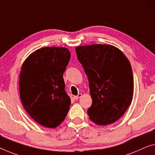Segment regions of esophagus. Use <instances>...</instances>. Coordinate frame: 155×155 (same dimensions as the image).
<instances>
[{
  "mask_svg": "<svg viewBox=\"0 0 155 155\" xmlns=\"http://www.w3.org/2000/svg\"><path fill=\"white\" fill-rule=\"evenodd\" d=\"M81 96H82V94H81V93H78V95H77V96H74V99L77 100H78V99H79V98L81 97Z\"/></svg>",
  "mask_w": 155,
  "mask_h": 155,
  "instance_id": "34e87169",
  "label": "esophagus"
}]
</instances>
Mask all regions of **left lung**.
I'll return each instance as SVG.
<instances>
[{
    "mask_svg": "<svg viewBox=\"0 0 155 155\" xmlns=\"http://www.w3.org/2000/svg\"><path fill=\"white\" fill-rule=\"evenodd\" d=\"M78 61L89 81L92 103L87 109L90 119L99 125L116 122L132 101V69L124 54L110 45L76 47Z\"/></svg>",
    "mask_w": 155,
    "mask_h": 155,
    "instance_id": "8db88e82",
    "label": "left lung"
}]
</instances>
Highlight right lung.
<instances>
[{
	"mask_svg": "<svg viewBox=\"0 0 155 155\" xmlns=\"http://www.w3.org/2000/svg\"><path fill=\"white\" fill-rule=\"evenodd\" d=\"M70 57L67 48L44 47L32 53L22 64V104L30 116L45 127L59 126L70 109L71 100L63 77Z\"/></svg>",
	"mask_w": 155,
	"mask_h": 155,
	"instance_id": "obj_1",
	"label": "right lung"
}]
</instances>
